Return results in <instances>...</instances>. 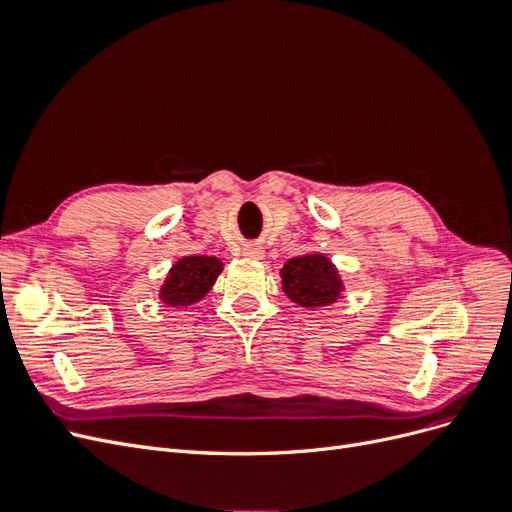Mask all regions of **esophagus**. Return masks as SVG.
<instances>
[{
	"instance_id": "1",
	"label": "esophagus",
	"mask_w": 512,
	"mask_h": 512,
	"mask_svg": "<svg viewBox=\"0 0 512 512\" xmlns=\"http://www.w3.org/2000/svg\"><path fill=\"white\" fill-rule=\"evenodd\" d=\"M247 258H254V260H260L262 256H265V250H262L260 245H247L245 252H243Z\"/></svg>"
}]
</instances>
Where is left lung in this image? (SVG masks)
Returning a JSON list of instances; mask_svg holds the SVG:
<instances>
[{"instance_id":"obj_1","label":"left lung","mask_w":512,"mask_h":512,"mask_svg":"<svg viewBox=\"0 0 512 512\" xmlns=\"http://www.w3.org/2000/svg\"><path fill=\"white\" fill-rule=\"evenodd\" d=\"M280 275L286 297L299 307H324L342 299V277L331 258L320 252L290 258Z\"/></svg>"}]
</instances>
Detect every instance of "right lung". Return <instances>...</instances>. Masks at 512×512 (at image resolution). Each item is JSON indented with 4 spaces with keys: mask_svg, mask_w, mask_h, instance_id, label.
<instances>
[{
    "mask_svg": "<svg viewBox=\"0 0 512 512\" xmlns=\"http://www.w3.org/2000/svg\"><path fill=\"white\" fill-rule=\"evenodd\" d=\"M224 262L215 256H183L170 267L158 297L170 307H188L207 297Z\"/></svg>",
    "mask_w": 512,
    "mask_h": 512,
    "instance_id": "obj_1",
    "label": "right lung"
}]
</instances>
